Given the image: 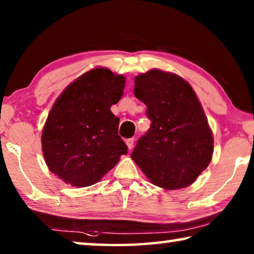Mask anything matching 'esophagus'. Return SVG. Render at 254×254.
<instances>
[{
	"instance_id": "34e87169",
	"label": "esophagus",
	"mask_w": 254,
	"mask_h": 254,
	"mask_svg": "<svg viewBox=\"0 0 254 254\" xmlns=\"http://www.w3.org/2000/svg\"><path fill=\"white\" fill-rule=\"evenodd\" d=\"M126 143H127L128 149H132L133 148V143H134V139H133V137H130V139H127L126 140Z\"/></svg>"
}]
</instances>
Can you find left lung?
<instances>
[{
	"label": "left lung",
	"mask_w": 254,
	"mask_h": 254,
	"mask_svg": "<svg viewBox=\"0 0 254 254\" xmlns=\"http://www.w3.org/2000/svg\"><path fill=\"white\" fill-rule=\"evenodd\" d=\"M134 95L151 127L131 154L150 183L168 190L188 187L207 168L213 132L194 89L183 77L151 69L134 77Z\"/></svg>",
	"instance_id": "8db88e82"
}]
</instances>
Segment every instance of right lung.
Segmentation results:
<instances>
[{"label":"right lung","mask_w":254,"mask_h":254,"mask_svg":"<svg viewBox=\"0 0 254 254\" xmlns=\"http://www.w3.org/2000/svg\"><path fill=\"white\" fill-rule=\"evenodd\" d=\"M126 77L109 68L86 71L64 89L42 128V153L49 170L66 184H96L127 147L111 106L121 100Z\"/></svg>","instance_id":"right-lung-1"}]
</instances>
